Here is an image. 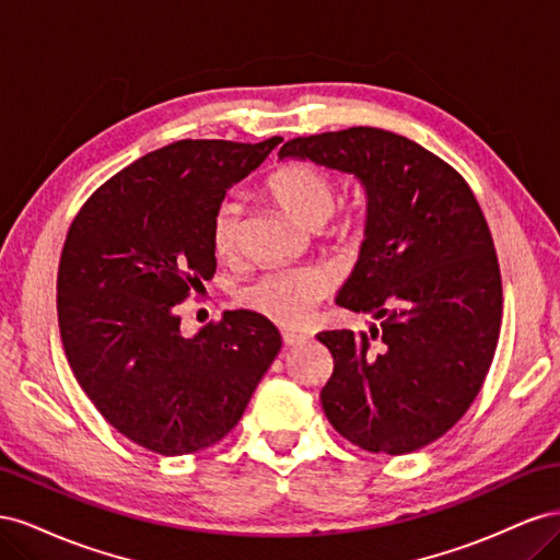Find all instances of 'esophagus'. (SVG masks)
I'll use <instances>...</instances> for the list:
<instances>
[{"instance_id":"esophagus-1","label":"esophagus","mask_w":560,"mask_h":560,"mask_svg":"<svg viewBox=\"0 0 560 560\" xmlns=\"http://www.w3.org/2000/svg\"><path fill=\"white\" fill-rule=\"evenodd\" d=\"M306 341H308V336H303V334H292V331H284L282 334V343L290 346V348L301 346V343H306Z\"/></svg>"}]
</instances>
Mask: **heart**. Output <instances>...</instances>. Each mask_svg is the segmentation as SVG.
I'll return each instance as SVG.
<instances>
[{"label": "heart", "mask_w": 560, "mask_h": 560, "mask_svg": "<svg viewBox=\"0 0 560 560\" xmlns=\"http://www.w3.org/2000/svg\"><path fill=\"white\" fill-rule=\"evenodd\" d=\"M266 191L290 212L299 224L317 231L329 247H354L366 231L362 210H348L329 224L338 206L336 179L308 161H290L266 177ZM243 206L233 196L217 202L210 219V245L217 257L231 259L241 252ZM331 280L317 268H280L247 282L238 299L278 327L296 329L311 319L313 311L327 299Z\"/></svg>", "instance_id": "b5f03b06"}]
</instances>
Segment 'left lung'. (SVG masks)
<instances>
[{"label": "left lung", "instance_id": "1", "mask_svg": "<svg viewBox=\"0 0 560 560\" xmlns=\"http://www.w3.org/2000/svg\"><path fill=\"white\" fill-rule=\"evenodd\" d=\"M366 184V241L336 303L381 327L319 331L334 371L319 401L369 453L404 455L444 436L481 393L502 322L500 264L465 177L404 135L352 126L287 140Z\"/></svg>", "mask_w": 560, "mask_h": 560}]
</instances>
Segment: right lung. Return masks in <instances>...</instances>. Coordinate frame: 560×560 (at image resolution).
Returning <instances> with one entry per match:
<instances>
[{
	"label": "right lung",
	"instance_id": "obj_1",
	"mask_svg": "<svg viewBox=\"0 0 560 560\" xmlns=\"http://www.w3.org/2000/svg\"><path fill=\"white\" fill-rule=\"evenodd\" d=\"M280 138L179 140L91 194L58 266V325L79 385L130 442L159 455L208 448L238 425L282 346L252 311L179 331V303L217 270L210 219Z\"/></svg>",
	"mask_w": 560,
	"mask_h": 560
}]
</instances>
